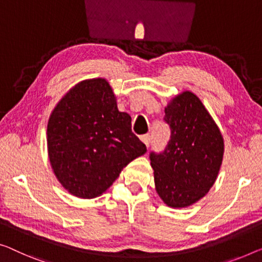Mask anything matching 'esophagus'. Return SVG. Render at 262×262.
<instances>
[{"mask_svg":"<svg viewBox=\"0 0 262 262\" xmlns=\"http://www.w3.org/2000/svg\"><path fill=\"white\" fill-rule=\"evenodd\" d=\"M141 141H142L144 144H146V147L148 148V147H149V144H150V141H151L150 135H149V134H146V135L141 136Z\"/></svg>","mask_w":262,"mask_h":262,"instance_id":"obj_1","label":"esophagus"}]
</instances>
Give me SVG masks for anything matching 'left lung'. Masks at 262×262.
Returning a JSON list of instances; mask_svg holds the SVG:
<instances>
[{
	"mask_svg": "<svg viewBox=\"0 0 262 262\" xmlns=\"http://www.w3.org/2000/svg\"><path fill=\"white\" fill-rule=\"evenodd\" d=\"M171 136L166 149L150 153L155 189L171 208L198 202L215 182L225 143L215 121L194 93L185 91L165 108Z\"/></svg>",
	"mask_w": 262,
	"mask_h": 262,
	"instance_id": "1",
	"label": "left lung"
}]
</instances>
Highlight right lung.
<instances>
[{
    "label": "right lung",
    "instance_id": "1",
    "mask_svg": "<svg viewBox=\"0 0 262 262\" xmlns=\"http://www.w3.org/2000/svg\"><path fill=\"white\" fill-rule=\"evenodd\" d=\"M47 147L56 179L81 199L102 195L128 163L147 151L102 77L79 82L58 101L48 120Z\"/></svg>",
    "mask_w": 262,
    "mask_h": 262
}]
</instances>
